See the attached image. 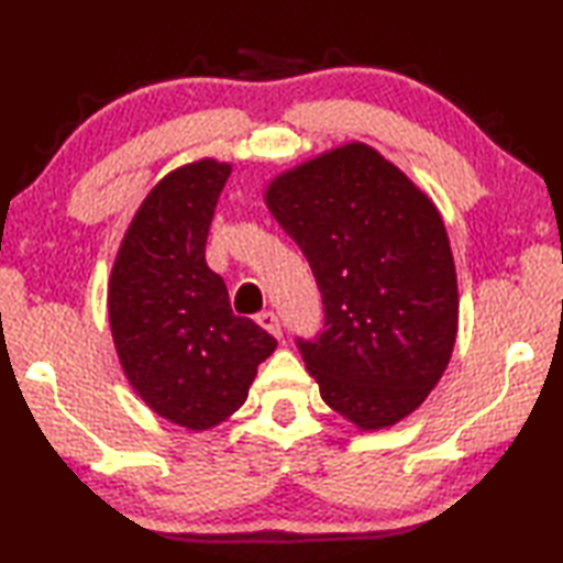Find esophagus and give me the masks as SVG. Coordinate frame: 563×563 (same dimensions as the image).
I'll return each mask as SVG.
<instances>
[{
	"label": "esophagus",
	"instance_id": "obj_1",
	"mask_svg": "<svg viewBox=\"0 0 563 563\" xmlns=\"http://www.w3.org/2000/svg\"><path fill=\"white\" fill-rule=\"evenodd\" d=\"M258 325L265 330V332H271L273 338H283V328H280V320H278V316H275V312H271V310H265V312H261L258 318Z\"/></svg>",
	"mask_w": 563,
	"mask_h": 563
}]
</instances>
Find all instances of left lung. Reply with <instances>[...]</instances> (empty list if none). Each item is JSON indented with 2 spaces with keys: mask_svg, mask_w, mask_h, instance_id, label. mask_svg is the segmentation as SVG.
<instances>
[{
  "mask_svg": "<svg viewBox=\"0 0 563 563\" xmlns=\"http://www.w3.org/2000/svg\"><path fill=\"white\" fill-rule=\"evenodd\" d=\"M263 201L322 292L325 330L298 342L320 397L362 432L402 422L442 379L460 328L434 201L362 141L283 170Z\"/></svg>",
  "mask_w": 563,
  "mask_h": 563,
  "instance_id": "left-lung-1",
  "label": "left lung"
}]
</instances>
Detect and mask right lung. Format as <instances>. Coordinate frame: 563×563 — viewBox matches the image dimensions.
<instances>
[{
	"label": "right lung",
	"instance_id": "1",
	"mask_svg": "<svg viewBox=\"0 0 563 563\" xmlns=\"http://www.w3.org/2000/svg\"><path fill=\"white\" fill-rule=\"evenodd\" d=\"M231 164L198 158L170 170L133 213L109 275V325L123 375L148 409L190 432L243 407L278 342L233 316L206 238Z\"/></svg>",
	"mask_w": 563,
	"mask_h": 563
}]
</instances>
